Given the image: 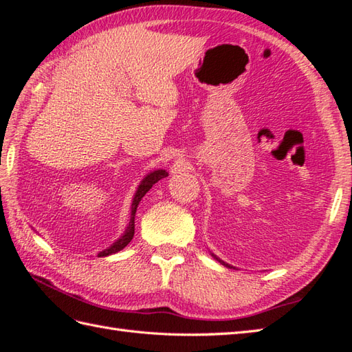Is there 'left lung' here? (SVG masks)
<instances>
[{
  "label": "left lung",
  "instance_id": "1",
  "mask_svg": "<svg viewBox=\"0 0 352 352\" xmlns=\"http://www.w3.org/2000/svg\"><path fill=\"white\" fill-rule=\"evenodd\" d=\"M212 256H213V254H212ZM213 257H214V258H218V257H216V256H213ZM218 260H219V258H218ZM219 261H221V263H222V265H226V266H228V267H233V266H230V265H227V263H223V261H222V260H219Z\"/></svg>",
  "mask_w": 352,
  "mask_h": 352
}]
</instances>
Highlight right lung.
<instances>
[{"instance_id": "obj_1", "label": "right lung", "mask_w": 352, "mask_h": 352, "mask_svg": "<svg viewBox=\"0 0 352 352\" xmlns=\"http://www.w3.org/2000/svg\"><path fill=\"white\" fill-rule=\"evenodd\" d=\"M164 177H168V172L163 170V169H157V170L149 172V174L144 178V180L140 182L136 193H134L133 203H131V218H130V222H129V227H126V230L124 231V234L119 237L115 243H111L107 250L101 251L98 254V257H107V256H110V254H115L118 251H121L131 242V239L134 236V216H136V210H138V206L140 203V199L145 197V193L149 189H151L157 182L162 180V178H164Z\"/></svg>"}]
</instances>
